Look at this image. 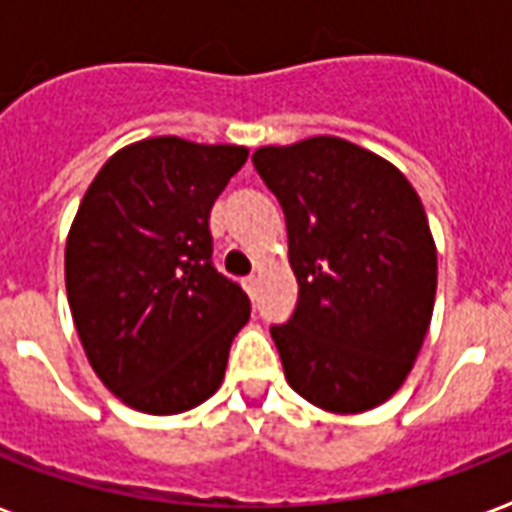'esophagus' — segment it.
Segmentation results:
<instances>
[{
    "label": "esophagus",
    "instance_id": "34e87169",
    "mask_svg": "<svg viewBox=\"0 0 512 512\" xmlns=\"http://www.w3.org/2000/svg\"><path fill=\"white\" fill-rule=\"evenodd\" d=\"M244 290L249 292V295H252V298H255L257 295V287H260V276H257V273H252V276H247V279H244Z\"/></svg>",
    "mask_w": 512,
    "mask_h": 512
}]
</instances>
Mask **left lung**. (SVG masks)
<instances>
[{
	"label": "left lung",
	"instance_id": "1",
	"mask_svg": "<svg viewBox=\"0 0 512 512\" xmlns=\"http://www.w3.org/2000/svg\"><path fill=\"white\" fill-rule=\"evenodd\" d=\"M284 209L298 306L271 338L300 397L362 413L403 386L429 330L438 252L419 193L376 152L338 136L260 147Z\"/></svg>",
	"mask_w": 512,
	"mask_h": 512
}]
</instances>
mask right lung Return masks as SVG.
<instances>
[{"mask_svg": "<svg viewBox=\"0 0 512 512\" xmlns=\"http://www.w3.org/2000/svg\"><path fill=\"white\" fill-rule=\"evenodd\" d=\"M239 144L152 136L117 150L66 236V298L109 392L152 416L220 389L249 298L212 265L209 212L247 163Z\"/></svg>", "mask_w": 512, "mask_h": 512, "instance_id": "right-lung-1", "label": "right lung"}]
</instances>
